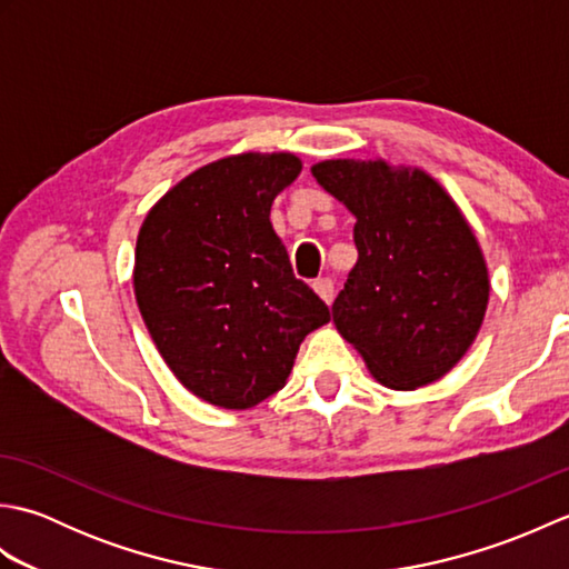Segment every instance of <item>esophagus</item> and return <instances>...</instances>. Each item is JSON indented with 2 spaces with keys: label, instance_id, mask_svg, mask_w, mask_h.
<instances>
[{
  "label": "esophagus",
  "instance_id": "obj_1",
  "mask_svg": "<svg viewBox=\"0 0 569 569\" xmlns=\"http://www.w3.org/2000/svg\"><path fill=\"white\" fill-rule=\"evenodd\" d=\"M312 291H316L325 303H332V298H335V283L330 281V278H318L316 283H312Z\"/></svg>",
  "mask_w": 569,
  "mask_h": 569
}]
</instances>
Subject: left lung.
<instances>
[{"instance_id": "1", "label": "left lung", "mask_w": 569, "mask_h": 569, "mask_svg": "<svg viewBox=\"0 0 569 569\" xmlns=\"http://www.w3.org/2000/svg\"><path fill=\"white\" fill-rule=\"evenodd\" d=\"M310 171L357 217L359 259L332 306L337 332L389 389L442 379L489 303L487 261L462 210L420 168L332 159Z\"/></svg>"}]
</instances>
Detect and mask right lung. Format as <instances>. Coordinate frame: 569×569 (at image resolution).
I'll return each mask as SVG.
<instances>
[{
	"instance_id": "obj_1",
	"label": "right lung",
	"mask_w": 569,
	"mask_h": 569,
	"mask_svg": "<svg viewBox=\"0 0 569 569\" xmlns=\"http://www.w3.org/2000/svg\"><path fill=\"white\" fill-rule=\"evenodd\" d=\"M293 153H237L186 176L137 237L134 296L176 379L244 410L286 386L300 342L330 308L293 276L271 204L298 178Z\"/></svg>"
}]
</instances>
